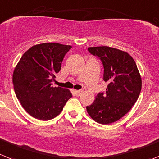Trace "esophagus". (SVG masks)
I'll return each mask as SVG.
<instances>
[{
    "mask_svg": "<svg viewBox=\"0 0 159 159\" xmlns=\"http://www.w3.org/2000/svg\"><path fill=\"white\" fill-rule=\"evenodd\" d=\"M74 92H75V95H76V96H80L83 93V90H78V91H74Z\"/></svg>",
    "mask_w": 159,
    "mask_h": 159,
    "instance_id": "34e87169",
    "label": "esophagus"
}]
</instances>
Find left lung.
<instances>
[{
    "label": "left lung",
    "mask_w": 159,
    "mask_h": 159,
    "mask_svg": "<svg viewBox=\"0 0 159 159\" xmlns=\"http://www.w3.org/2000/svg\"><path fill=\"white\" fill-rule=\"evenodd\" d=\"M88 51L101 60L103 80L108 86L87 106V113L98 123L111 124L125 116L137 101L142 86L140 75L135 61L126 52L109 46L89 47Z\"/></svg>",
    "instance_id": "1"
}]
</instances>
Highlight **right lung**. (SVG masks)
I'll use <instances>...</instances> for the list:
<instances>
[{
    "instance_id": "right-lung-1",
    "label": "right lung",
    "mask_w": 159,
    "mask_h": 159,
    "mask_svg": "<svg viewBox=\"0 0 159 159\" xmlns=\"http://www.w3.org/2000/svg\"><path fill=\"white\" fill-rule=\"evenodd\" d=\"M71 48L54 43L36 45L22 56L16 67L12 76L16 95L23 109L34 118H54L72 97L69 90L52 86L64 57Z\"/></svg>"
}]
</instances>
